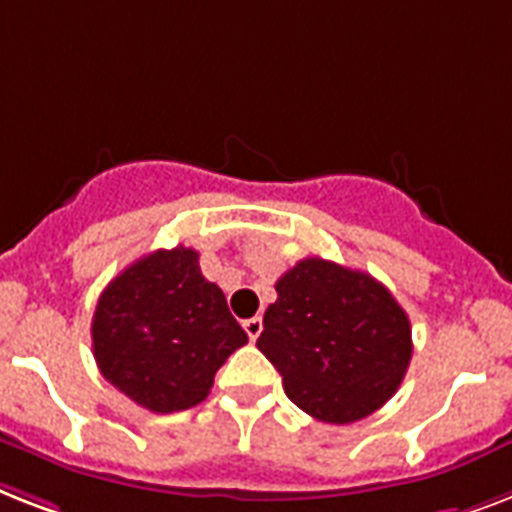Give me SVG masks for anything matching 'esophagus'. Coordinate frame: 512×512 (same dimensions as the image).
<instances>
[{"instance_id":"obj_1","label":"esophagus","mask_w":512,"mask_h":512,"mask_svg":"<svg viewBox=\"0 0 512 512\" xmlns=\"http://www.w3.org/2000/svg\"><path fill=\"white\" fill-rule=\"evenodd\" d=\"M244 331H247V336L255 342L257 336H260V331H263V318L260 315H255V318H247L244 321Z\"/></svg>"}]
</instances>
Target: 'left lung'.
I'll use <instances>...</instances> for the list:
<instances>
[{
	"label": "left lung",
	"mask_w": 512,
	"mask_h": 512,
	"mask_svg": "<svg viewBox=\"0 0 512 512\" xmlns=\"http://www.w3.org/2000/svg\"><path fill=\"white\" fill-rule=\"evenodd\" d=\"M257 350L276 365L286 397L318 421L355 423L400 389L410 321L376 278L305 257L276 281Z\"/></svg>",
	"instance_id": "1"
}]
</instances>
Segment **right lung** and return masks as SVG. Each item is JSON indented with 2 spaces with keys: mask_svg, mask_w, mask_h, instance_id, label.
I'll return each mask as SVG.
<instances>
[{
  "mask_svg": "<svg viewBox=\"0 0 512 512\" xmlns=\"http://www.w3.org/2000/svg\"><path fill=\"white\" fill-rule=\"evenodd\" d=\"M244 344L226 294L202 276L189 247L157 249L128 265L107 284L91 321L102 376L152 413L199 405Z\"/></svg>",
  "mask_w": 512,
  "mask_h": 512,
  "instance_id": "obj_1",
  "label": "right lung"
}]
</instances>
